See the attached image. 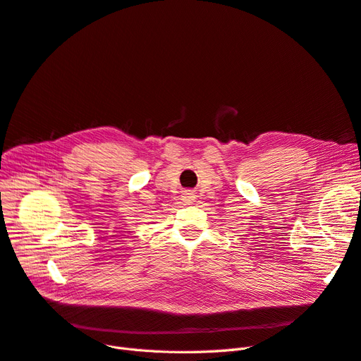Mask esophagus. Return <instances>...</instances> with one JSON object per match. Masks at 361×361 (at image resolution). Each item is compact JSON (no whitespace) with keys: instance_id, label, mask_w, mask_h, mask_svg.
<instances>
[{"instance_id":"esophagus-1","label":"esophagus","mask_w":361,"mask_h":361,"mask_svg":"<svg viewBox=\"0 0 361 361\" xmlns=\"http://www.w3.org/2000/svg\"><path fill=\"white\" fill-rule=\"evenodd\" d=\"M193 199H195L193 193H190V192H185V193H184V196H183V202H184L185 205H190V204L193 202Z\"/></svg>"}]
</instances>
